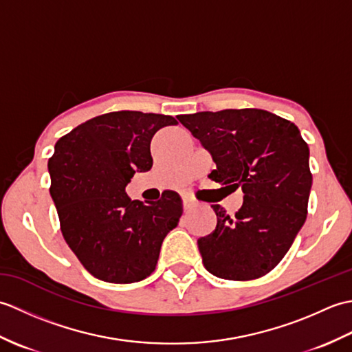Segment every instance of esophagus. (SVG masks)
I'll return each mask as SVG.
<instances>
[{
	"label": "esophagus",
	"mask_w": 352,
	"mask_h": 352,
	"mask_svg": "<svg viewBox=\"0 0 352 352\" xmlns=\"http://www.w3.org/2000/svg\"><path fill=\"white\" fill-rule=\"evenodd\" d=\"M195 206H197L195 199L190 198V197H183V207H184V210H190V208H193Z\"/></svg>",
	"instance_id": "34e87169"
}]
</instances>
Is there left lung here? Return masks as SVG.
<instances>
[{
    "instance_id": "left-lung-1",
    "label": "left lung",
    "mask_w": 352,
    "mask_h": 352,
    "mask_svg": "<svg viewBox=\"0 0 352 352\" xmlns=\"http://www.w3.org/2000/svg\"><path fill=\"white\" fill-rule=\"evenodd\" d=\"M178 121L212 154L216 169L208 178L245 193L233 218L212 206L218 223L198 239L206 269L236 281L272 271L307 218L310 153L298 126L258 109L198 111Z\"/></svg>"
}]
</instances>
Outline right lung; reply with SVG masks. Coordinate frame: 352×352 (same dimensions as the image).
I'll use <instances>...</instances> for the list:
<instances>
[{"mask_svg":"<svg viewBox=\"0 0 352 352\" xmlns=\"http://www.w3.org/2000/svg\"><path fill=\"white\" fill-rule=\"evenodd\" d=\"M175 118L111 111L57 140L48 162L51 198L66 243L95 278L129 284L155 269L163 239L183 213L178 193L131 201L126 184L153 166L151 139Z\"/></svg>","mask_w":352,"mask_h":352,"instance_id":"obj_1","label":"right lung"}]
</instances>
